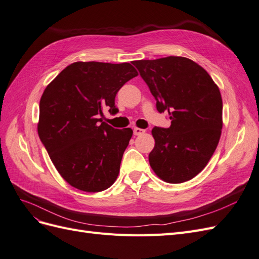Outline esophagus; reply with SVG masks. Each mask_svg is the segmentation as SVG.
<instances>
[{
  "label": "esophagus",
  "mask_w": 259,
  "mask_h": 259,
  "mask_svg": "<svg viewBox=\"0 0 259 259\" xmlns=\"http://www.w3.org/2000/svg\"><path fill=\"white\" fill-rule=\"evenodd\" d=\"M146 131L145 130H143V128H139V127H135L134 128V135H136V136H139V135H142V134H144Z\"/></svg>",
  "instance_id": "1"
}]
</instances>
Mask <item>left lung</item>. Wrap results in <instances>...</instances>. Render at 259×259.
<instances>
[{"instance_id":"left-lung-1","label":"left lung","mask_w":259,"mask_h":259,"mask_svg":"<svg viewBox=\"0 0 259 259\" xmlns=\"http://www.w3.org/2000/svg\"><path fill=\"white\" fill-rule=\"evenodd\" d=\"M156 100L168 112V128L153 127L149 163L169 184L192 179L215 152L223 128V99L218 86L197 62L168 56L133 61Z\"/></svg>"}]
</instances>
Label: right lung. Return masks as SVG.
Returning a JSON list of instances; mask_svg holds the SVG:
<instances>
[{
	"label": "right lung",
	"instance_id": "obj_1",
	"mask_svg": "<svg viewBox=\"0 0 259 259\" xmlns=\"http://www.w3.org/2000/svg\"><path fill=\"white\" fill-rule=\"evenodd\" d=\"M137 75L128 62L76 61L46 86L38 137L58 173L76 189L99 192L116 180L133 131L103 122L104 110L119 111L116 93Z\"/></svg>",
	"mask_w": 259,
	"mask_h": 259
}]
</instances>
